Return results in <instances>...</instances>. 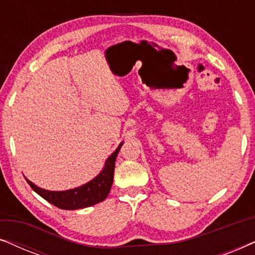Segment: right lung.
<instances>
[{
	"label": "right lung",
	"mask_w": 255,
	"mask_h": 255,
	"mask_svg": "<svg viewBox=\"0 0 255 255\" xmlns=\"http://www.w3.org/2000/svg\"><path fill=\"white\" fill-rule=\"evenodd\" d=\"M123 145L121 142L113 154L107 159L106 165L102 172L97 175L95 179L89 181L88 183L80 186L74 189L64 190V191H50L41 189L37 187L31 181L26 179V182L36 193L46 200L48 203L55 205L59 209L64 210H78V209L88 208L94 204L100 203L104 201L110 193L111 186L114 181V170L115 161H116L117 154Z\"/></svg>",
	"instance_id": "obj_1"
}]
</instances>
